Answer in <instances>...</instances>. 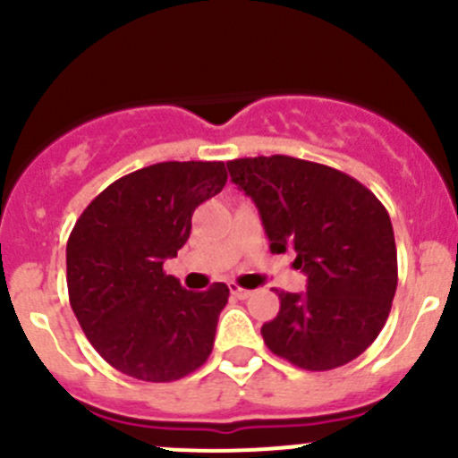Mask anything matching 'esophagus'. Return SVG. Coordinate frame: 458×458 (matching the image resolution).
I'll return each instance as SVG.
<instances>
[{"instance_id":"obj_1","label":"esophagus","mask_w":458,"mask_h":458,"mask_svg":"<svg viewBox=\"0 0 458 458\" xmlns=\"http://www.w3.org/2000/svg\"><path fill=\"white\" fill-rule=\"evenodd\" d=\"M230 293H233L237 299H248L252 294V290L242 288V285H237V284H230Z\"/></svg>"}]
</instances>
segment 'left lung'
<instances>
[{"label":"left lung","mask_w":458,"mask_h":458,"mask_svg":"<svg viewBox=\"0 0 458 458\" xmlns=\"http://www.w3.org/2000/svg\"><path fill=\"white\" fill-rule=\"evenodd\" d=\"M230 179L259 208L270 250H293L306 293L279 294L261 335L303 370L345 366L378 336L396 293V246L383 203L341 170L285 155L228 161Z\"/></svg>","instance_id":"left-lung-1"}]
</instances>
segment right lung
<instances>
[{
  "instance_id": "right-lung-1",
  "label": "right lung",
  "mask_w": 458,
  "mask_h": 458,
  "mask_svg": "<svg viewBox=\"0 0 458 458\" xmlns=\"http://www.w3.org/2000/svg\"><path fill=\"white\" fill-rule=\"evenodd\" d=\"M228 182L224 161H164L110 183L66 246L68 299L92 348L140 381L168 383L210 357L225 284L203 293L164 272L191 237L192 212Z\"/></svg>"
}]
</instances>
